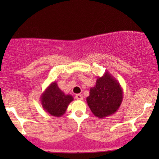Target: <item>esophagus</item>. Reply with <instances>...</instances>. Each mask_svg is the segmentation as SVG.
<instances>
[{
	"label": "esophagus",
	"mask_w": 159,
	"mask_h": 159,
	"mask_svg": "<svg viewBox=\"0 0 159 159\" xmlns=\"http://www.w3.org/2000/svg\"><path fill=\"white\" fill-rule=\"evenodd\" d=\"M76 99L77 100H80V101H82V100H83V96L81 94H77L76 95Z\"/></svg>",
	"instance_id": "esophagus-1"
}]
</instances>
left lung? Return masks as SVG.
I'll list each match as a JSON object with an SVG mask.
<instances>
[{
	"instance_id": "left-lung-1",
	"label": "left lung",
	"mask_w": 159,
	"mask_h": 159,
	"mask_svg": "<svg viewBox=\"0 0 159 159\" xmlns=\"http://www.w3.org/2000/svg\"><path fill=\"white\" fill-rule=\"evenodd\" d=\"M123 100L122 88L116 78L106 71L98 77L95 85L90 88L86 98L89 108L95 116L105 118L114 114Z\"/></svg>"
}]
</instances>
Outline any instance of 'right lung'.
I'll use <instances>...</instances> for the list:
<instances>
[{
    "mask_svg": "<svg viewBox=\"0 0 159 159\" xmlns=\"http://www.w3.org/2000/svg\"><path fill=\"white\" fill-rule=\"evenodd\" d=\"M40 98L43 109L56 117L63 116L69 103L74 100L71 95H66L58 88L56 81L45 89Z\"/></svg>",
    "mask_w": 159,
    "mask_h": 159,
    "instance_id": "right-lung-1",
    "label": "right lung"
}]
</instances>
